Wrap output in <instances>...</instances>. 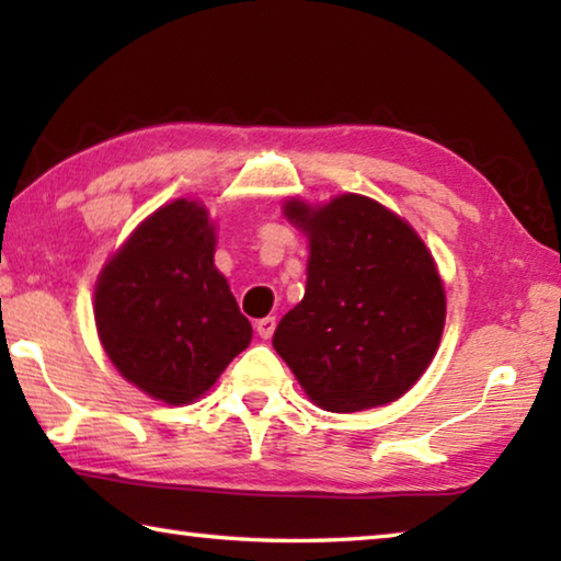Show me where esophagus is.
Returning <instances> with one entry per match:
<instances>
[{
  "instance_id": "esophagus-1",
  "label": "esophagus",
  "mask_w": 561,
  "mask_h": 561,
  "mask_svg": "<svg viewBox=\"0 0 561 561\" xmlns=\"http://www.w3.org/2000/svg\"><path fill=\"white\" fill-rule=\"evenodd\" d=\"M254 329H257V334H260L262 339H270V336L274 334V329H277V319H274V317H264V319L257 321V324H254Z\"/></svg>"
}]
</instances>
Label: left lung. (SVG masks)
<instances>
[{
	"mask_svg": "<svg viewBox=\"0 0 561 561\" xmlns=\"http://www.w3.org/2000/svg\"><path fill=\"white\" fill-rule=\"evenodd\" d=\"M284 215L309 237L307 291L274 331L304 393L331 413L401 398L425 374L445 327L433 254L396 213L364 195L301 201Z\"/></svg>",
	"mask_w": 561,
	"mask_h": 561,
	"instance_id": "1",
	"label": "left lung"
}]
</instances>
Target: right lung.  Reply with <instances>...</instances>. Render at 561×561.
Listing matches in <instances>:
<instances>
[{
	"label": "right lung",
	"mask_w": 561,
	"mask_h": 561,
	"mask_svg": "<svg viewBox=\"0 0 561 561\" xmlns=\"http://www.w3.org/2000/svg\"><path fill=\"white\" fill-rule=\"evenodd\" d=\"M213 257L210 215L183 197L140 222L99 277L101 344L121 376L156 401L201 398L252 341Z\"/></svg>",
	"instance_id": "obj_1"
}]
</instances>
